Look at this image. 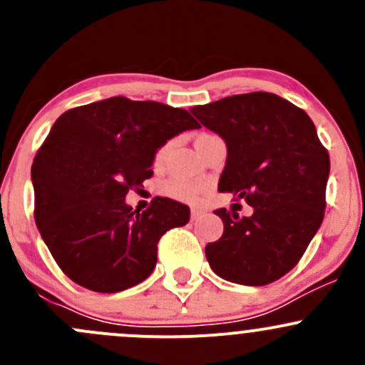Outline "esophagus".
Listing matches in <instances>:
<instances>
[{
    "instance_id": "obj_1",
    "label": "esophagus",
    "mask_w": 365,
    "mask_h": 365,
    "mask_svg": "<svg viewBox=\"0 0 365 365\" xmlns=\"http://www.w3.org/2000/svg\"><path fill=\"white\" fill-rule=\"evenodd\" d=\"M203 210H201V208H192V210H190V217H192V220H196V219H200V217L201 215H203Z\"/></svg>"
}]
</instances>
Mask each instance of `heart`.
<instances>
[{"label":"heart","instance_id":"obj_1","mask_svg":"<svg viewBox=\"0 0 365 365\" xmlns=\"http://www.w3.org/2000/svg\"><path fill=\"white\" fill-rule=\"evenodd\" d=\"M165 152H168V146H162V148L157 152L155 160L160 162L165 157ZM165 196L173 197V200L178 201H187V203H201L210 192L208 183L205 182H194V180H169V182L164 183L162 187Z\"/></svg>","mask_w":365,"mask_h":365}]
</instances>
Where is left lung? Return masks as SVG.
<instances>
[{
    "mask_svg": "<svg viewBox=\"0 0 365 365\" xmlns=\"http://www.w3.org/2000/svg\"><path fill=\"white\" fill-rule=\"evenodd\" d=\"M190 113L224 139L220 192L252 206L251 217L215 210L224 233L205 247L219 277L264 286L288 274L325 215L329 152L307 113L267 91L233 95Z\"/></svg>",
    "mask_w": 365,
    "mask_h": 365,
    "instance_id": "obj_1",
    "label": "left lung"
}]
</instances>
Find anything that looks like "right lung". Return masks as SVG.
<instances>
[{"mask_svg": "<svg viewBox=\"0 0 365 365\" xmlns=\"http://www.w3.org/2000/svg\"><path fill=\"white\" fill-rule=\"evenodd\" d=\"M200 128L185 109L111 97L63 113L31 165L35 222L61 270L83 288L116 293L145 281L157 244L185 226L189 206L155 197L139 213L125 203L153 175L157 150Z\"/></svg>", "mask_w": 365, "mask_h": 365, "instance_id": "obj_1", "label": "right lung"}]
</instances>
